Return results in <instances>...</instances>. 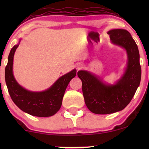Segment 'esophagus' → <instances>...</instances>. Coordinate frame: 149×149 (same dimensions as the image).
Masks as SVG:
<instances>
[{
	"label": "esophagus",
	"mask_w": 149,
	"mask_h": 149,
	"mask_svg": "<svg viewBox=\"0 0 149 149\" xmlns=\"http://www.w3.org/2000/svg\"><path fill=\"white\" fill-rule=\"evenodd\" d=\"M82 68H83V64H79L78 65H77V68L78 69V70H80V69H81Z\"/></svg>",
	"instance_id": "1"
}]
</instances>
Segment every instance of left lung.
<instances>
[{"instance_id":"left-lung-1","label":"left lung","mask_w":149,"mask_h":149,"mask_svg":"<svg viewBox=\"0 0 149 149\" xmlns=\"http://www.w3.org/2000/svg\"><path fill=\"white\" fill-rule=\"evenodd\" d=\"M111 43L125 50L127 62L121 78L113 84L103 81L88 70H79L87 107L93 113L107 115L122 111L135 94L141 80L140 54L131 34L124 29H113L107 32Z\"/></svg>"}]
</instances>
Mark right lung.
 <instances>
[{
    "label": "right lung",
    "mask_w": 149,
    "mask_h": 149,
    "mask_svg": "<svg viewBox=\"0 0 149 149\" xmlns=\"http://www.w3.org/2000/svg\"><path fill=\"white\" fill-rule=\"evenodd\" d=\"M21 40L19 38V42L10 51L5 68V81L9 95L13 102L22 111L36 117H51L60 110L66 87L71 79L76 76L77 70L74 68L62 75L45 90H28L17 83L13 72L14 54Z\"/></svg>",
    "instance_id": "1"
}]
</instances>
